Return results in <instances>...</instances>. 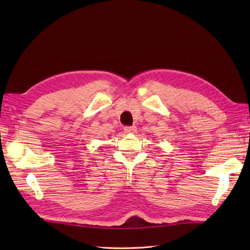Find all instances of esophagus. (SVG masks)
Listing matches in <instances>:
<instances>
[{
	"instance_id": "34e87169",
	"label": "esophagus",
	"mask_w": 250,
	"mask_h": 250,
	"mask_svg": "<svg viewBox=\"0 0 250 250\" xmlns=\"http://www.w3.org/2000/svg\"><path fill=\"white\" fill-rule=\"evenodd\" d=\"M124 132H125V133H131V134H133V133L137 132V127H134V126L125 127V128H124Z\"/></svg>"
}]
</instances>
